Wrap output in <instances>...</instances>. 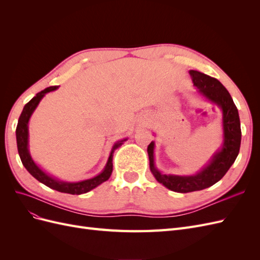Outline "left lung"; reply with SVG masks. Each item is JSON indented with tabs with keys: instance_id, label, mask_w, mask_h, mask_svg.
Masks as SVG:
<instances>
[{
	"instance_id": "left-lung-1",
	"label": "left lung",
	"mask_w": 260,
	"mask_h": 260,
	"mask_svg": "<svg viewBox=\"0 0 260 260\" xmlns=\"http://www.w3.org/2000/svg\"><path fill=\"white\" fill-rule=\"evenodd\" d=\"M192 81L199 92L222 111L223 142L221 148L214 154L209 162L198 174L192 176L164 175L155 167L154 142L147 146L149 168L155 179L164 186L178 193L201 191L217 183L237 159L241 146V123L238 108L230 93L215 78L190 70Z\"/></svg>"
}]
</instances>
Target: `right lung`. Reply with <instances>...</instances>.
I'll use <instances>...</instances> for the list:
<instances>
[{"label": "right lung", "mask_w": 260, "mask_h": 260, "mask_svg": "<svg viewBox=\"0 0 260 260\" xmlns=\"http://www.w3.org/2000/svg\"><path fill=\"white\" fill-rule=\"evenodd\" d=\"M56 89H58V86L54 85V86H50V88L44 89L41 92H39L37 95L31 99L25 105V107H23L22 112L19 116L17 128H16V140H17L18 154H19L22 165L28 170L29 174L32 177H35L38 181H40V182L43 183L44 185L53 188V190L61 192V193L80 195V194H83V193H86V192L93 190L94 187H96L98 185L105 182V181H107L109 179V177H111L112 172H113V154L115 152V149H117L120 145H122L124 141H127V139H123L121 141H117V142L114 144L104 170L102 171L100 175L95 176L94 178L79 181V182H64V181L57 180L56 178H53V177L49 176L48 174H45V172L40 167H38V165L34 161V159L31 158V156H30L29 149H28V137H29L28 122H29L31 115H32L35 109L37 108V106L39 105V103H40V101L43 99L45 94L51 92V91L56 90Z\"/></svg>", "instance_id": "right-lung-1"}]
</instances>
